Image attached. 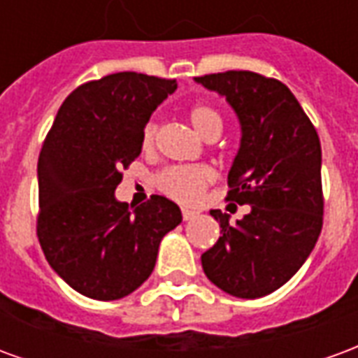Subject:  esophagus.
<instances>
[{
  "label": "esophagus",
  "mask_w": 358,
  "mask_h": 358,
  "mask_svg": "<svg viewBox=\"0 0 358 358\" xmlns=\"http://www.w3.org/2000/svg\"><path fill=\"white\" fill-rule=\"evenodd\" d=\"M195 217V213L194 210H189V209H182V218L184 220H192V218Z\"/></svg>",
  "instance_id": "1"
}]
</instances>
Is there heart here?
I'll list each match as a JSON object with an SVG mask.
<instances>
[{"mask_svg": "<svg viewBox=\"0 0 358 358\" xmlns=\"http://www.w3.org/2000/svg\"><path fill=\"white\" fill-rule=\"evenodd\" d=\"M189 122L195 128V132L201 134L205 140H210L213 136L222 132V117L213 105L199 103L189 109ZM157 138V122L149 120L143 132H141V145L143 149H153ZM215 180V171L207 164H174L166 166L155 176L157 189L171 197L174 201L192 203L201 199L203 192L207 189L210 182Z\"/></svg>", "mask_w": 358, "mask_h": 358, "instance_id": "obj_1", "label": "heart"}]
</instances>
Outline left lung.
I'll return each instance as SVG.
<instances>
[{"instance_id":"left-lung-1","label":"left lung","mask_w":358,"mask_h":358,"mask_svg":"<svg viewBox=\"0 0 358 358\" xmlns=\"http://www.w3.org/2000/svg\"><path fill=\"white\" fill-rule=\"evenodd\" d=\"M195 80L224 95L241 124V145L228 174V201L251 205L201 255L205 274L222 292L257 299L303 266L324 220L322 151L316 128L289 88L251 71L205 74Z\"/></svg>"}]
</instances>
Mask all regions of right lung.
<instances>
[{"label": "right lung", "mask_w": 358, "mask_h": 358, "mask_svg": "<svg viewBox=\"0 0 358 358\" xmlns=\"http://www.w3.org/2000/svg\"><path fill=\"white\" fill-rule=\"evenodd\" d=\"M176 82L140 73L90 80L66 97L38 159L36 234L51 268L90 299L115 301L155 268L164 234L182 222L161 195L130 210L115 189L141 153V132Z\"/></svg>", "instance_id": "obj_1"}]
</instances>
